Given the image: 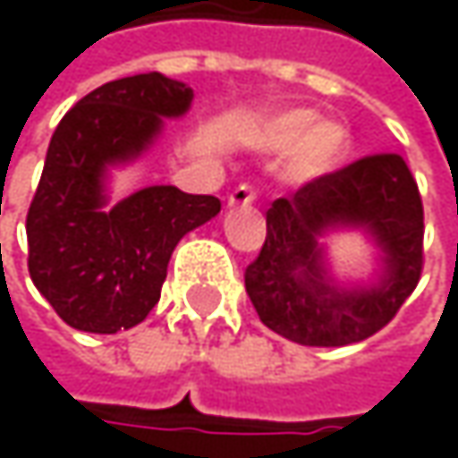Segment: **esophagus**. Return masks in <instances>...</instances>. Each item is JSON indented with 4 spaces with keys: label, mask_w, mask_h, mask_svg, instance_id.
I'll return each instance as SVG.
<instances>
[{
    "label": "esophagus",
    "mask_w": 458,
    "mask_h": 458,
    "mask_svg": "<svg viewBox=\"0 0 458 458\" xmlns=\"http://www.w3.org/2000/svg\"><path fill=\"white\" fill-rule=\"evenodd\" d=\"M254 199H257V191H254V185H249V182H241L233 193L228 196V207H249V204H254Z\"/></svg>",
    "instance_id": "obj_1"
}]
</instances>
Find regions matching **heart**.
I'll use <instances>...</instances> for the list:
<instances>
[{
  "mask_svg": "<svg viewBox=\"0 0 458 458\" xmlns=\"http://www.w3.org/2000/svg\"><path fill=\"white\" fill-rule=\"evenodd\" d=\"M262 140L270 150L278 153L292 150L289 172L297 180H316L320 174L331 172L350 148L344 127L334 122L316 124V116L310 111H286L276 116L265 127Z\"/></svg>",
  "mask_w": 458,
  "mask_h": 458,
  "instance_id": "1",
  "label": "heart"
}]
</instances>
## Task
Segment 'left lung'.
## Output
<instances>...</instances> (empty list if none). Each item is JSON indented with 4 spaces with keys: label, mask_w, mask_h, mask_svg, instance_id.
<instances>
[{
    "label": "left lung",
    "mask_w": 458,
    "mask_h": 458,
    "mask_svg": "<svg viewBox=\"0 0 458 458\" xmlns=\"http://www.w3.org/2000/svg\"><path fill=\"white\" fill-rule=\"evenodd\" d=\"M267 235L246 267V294L276 334L310 347L363 342L411 297L424 267V209L409 164L398 153L363 156L320 174L267 209ZM363 227L383 249L380 284L339 290L325 276L318 235Z\"/></svg>",
    "instance_id": "1"
}]
</instances>
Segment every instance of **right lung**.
I'll return each instance as SVG.
<instances>
[{"label": "right lung", "instance_id": "right-lung-1", "mask_svg": "<svg viewBox=\"0 0 458 458\" xmlns=\"http://www.w3.org/2000/svg\"><path fill=\"white\" fill-rule=\"evenodd\" d=\"M193 89L158 71L108 81L57 124L26 217L29 273L52 310L89 334L132 328L156 308L177 241L220 199L150 185L103 212L108 166L138 158Z\"/></svg>", "mask_w": 458, "mask_h": 458}]
</instances>
